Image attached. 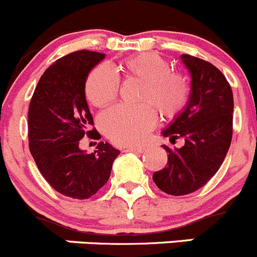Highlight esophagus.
Listing matches in <instances>:
<instances>
[{"label": "esophagus", "instance_id": "1", "mask_svg": "<svg viewBox=\"0 0 257 257\" xmlns=\"http://www.w3.org/2000/svg\"><path fill=\"white\" fill-rule=\"evenodd\" d=\"M144 150L145 149H142V147H132V146H130V147H126V150L125 151H127V152H135V154H142V152H144Z\"/></svg>", "mask_w": 257, "mask_h": 257}]
</instances>
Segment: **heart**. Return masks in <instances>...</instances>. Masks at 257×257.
<instances>
[{"label": "heart", "mask_w": 257, "mask_h": 257, "mask_svg": "<svg viewBox=\"0 0 257 257\" xmlns=\"http://www.w3.org/2000/svg\"><path fill=\"white\" fill-rule=\"evenodd\" d=\"M128 77L144 81L140 105H117L100 117V128L112 144L135 146L145 140L157 122V110L164 117L181 113L191 97V83L181 72L171 70L167 58L157 52H142L121 62ZM120 91V78L112 67L100 65L87 76L85 93L96 107H105L115 101Z\"/></svg>", "instance_id": "1"}]
</instances>
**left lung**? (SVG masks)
Instances as JSON below:
<instances>
[{"instance_id":"obj_1","label":"left lung","mask_w":257,"mask_h":257,"mask_svg":"<svg viewBox=\"0 0 257 257\" xmlns=\"http://www.w3.org/2000/svg\"><path fill=\"white\" fill-rule=\"evenodd\" d=\"M181 60L191 73V97L162 135L172 144L182 137L185 145L175 150L164 145L167 165L152 176L156 186L172 196L189 195L206 185L222 165L232 139L230 83L207 61L191 55H182Z\"/></svg>"}]
</instances>
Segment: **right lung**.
I'll use <instances>...</instances> for the list:
<instances>
[{
  "label": "right lung",
  "mask_w": 257,
  "mask_h": 257,
  "mask_svg": "<svg viewBox=\"0 0 257 257\" xmlns=\"http://www.w3.org/2000/svg\"><path fill=\"white\" fill-rule=\"evenodd\" d=\"M105 53L81 50L43 72L30 101L29 146L46 181L61 195L85 200L107 182L120 151L100 142L92 154L78 149L85 136L100 140L85 96L88 72Z\"/></svg>",
  "instance_id": "add662e5"
}]
</instances>
